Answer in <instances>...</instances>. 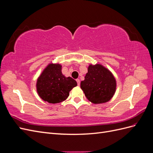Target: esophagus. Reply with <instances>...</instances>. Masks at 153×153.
<instances>
[{
  "mask_svg": "<svg viewBox=\"0 0 153 153\" xmlns=\"http://www.w3.org/2000/svg\"><path fill=\"white\" fill-rule=\"evenodd\" d=\"M76 82H77V84H78V86H80V80H79V79H76Z\"/></svg>",
  "mask_w": 153,
  "mask_h": 153,
  "instance_id": "esophagus-1",
  "label": "esophagus"
}]
</instances>
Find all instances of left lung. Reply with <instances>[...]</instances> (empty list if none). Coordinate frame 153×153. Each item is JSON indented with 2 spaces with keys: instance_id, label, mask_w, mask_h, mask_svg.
I'll use <instances>...</instances> for the list:
<instances>
[{
  "instance_id": "1",
  "label": "left lung",
  "mask_w": 153,
  "mask_h": 153,
  "mask_svg": "<svg viewBox=\"0 0 153 153\" xmlns=\"http://www.w3.org/2000/svg\"><path fill=\"white\" fill-rule=\"evenodd\" d=\"M80 87L88 100L94 104L106 103L112 98L116 81L108 69L101 64L89 65Z\"/></svg>"
}]
</instances>
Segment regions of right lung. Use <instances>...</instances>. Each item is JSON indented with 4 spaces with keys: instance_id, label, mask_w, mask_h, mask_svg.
I'll return each mask as SVG.
<instances>
[{
    "instance_id": "add662e5",
    "label": "right lung",
    "mask_w": 153,
    "mask_h": 153,
    "mask_svg": "<svg viewBox=\"0 0 153 153\" xmlns=\"http://www.w3.org/2000/svg\"><path fill=\"white\" fill-rule=\"evenodd\" d=\"M62 66L59 64H50L38 78L37 91L40 98L50 103H59L68 98L70 91L77 85L71 77L64 76Z\"/></svg>"
}]
</instances>
